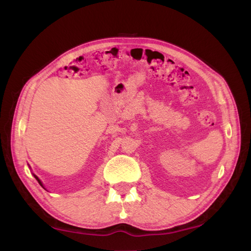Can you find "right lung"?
<instances>
[{
    "label": "right lung",
    "mask_w": 251,
    "mask_h": 251,
    "mask_svg": "<svg viewBox=\"0 0 251 251\" xmlns=\"http://www.w3.org/2000/svg\"><path fill=\"white\" fill-rule=\"evenodd\" d=\"M34 177H35V179H36V180H37V182H39V183H40V184H41V185H42V182H41V180H40V179H39V178H37V177H36V176H35V175H34ZM42 186H43V185H42Z\"/></svg>",
    "instance_id": "right-lung-1"
}]
</instances>
